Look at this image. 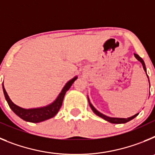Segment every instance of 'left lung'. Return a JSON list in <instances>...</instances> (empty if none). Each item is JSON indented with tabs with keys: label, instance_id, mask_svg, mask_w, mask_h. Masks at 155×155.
<instances>
[{
	"label": "left lung",
	"instance_id": "left-lung-1",
	"mask_svg": "<svg viewBox=\"0 0 155 155\" xmlns=\"http://www.w3.org/2000/svg\"><path fill=\"white\" fill-rule=\"evenodd\" d=\"M134 57H136V59L137 60V61H139L141 63L142 66H143V70H144V71L146 72V74H147V69H146V67H145V64H144V62H143V59H142L140 57H139V55H137V54H136V53H134ZM147 78H148V76H147ZM148 81H149V78H148ZM149 84H150V81H149ZM87 100H88V102H89L90 107H91V109H92V111L94 112V114H96L98 116H99V117H101V118L104 119V120H106V121L109 122V123H111V124H125V123H127V122L130 121L131 120H133V119L135 118V117H136V116L139 114V113H137V114H135L134 116H130V117H129V118H115V117H109V116H105V115L102 114V113H101L100 112H98V111L97 110V109H95V108H94L92 105H91V103L90 102V101H89V98H88V97H87Z\"/></svg>",
	"mask_w": 155,
	"mask_h": 155
}]
</instances>
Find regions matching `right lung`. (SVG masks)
Segmentation results:
<instances>
[{
  "mask_svg": "<svg viewBox=\"0 0 155 155\" xmlns=\"http://www.w3.org/2000/svg\"><path fill=\"white\" fill-rule=\"evenodd\" d=\"M77 78H78V76L74 77V78L70 80L65 84V86L63 87L61 92L59 94L54 102H53L50 105L43 106V107L35 108V109H23L14 103L8 96V93L5 91V88L4 87V82H3V91H4L5 99H6L9 107L12 109L14 113L25 121L35 124V123H40V122L53 118V116H56V114L58 113L61 105H62L63 100H64L66 92L70 89V87H71L72 84Z\"/></svg>",
  "mask_w": 155,
  "mask_h": 155,
  "instance_id": "obj_1",
  "label": "right lung"
}]
</instances>
